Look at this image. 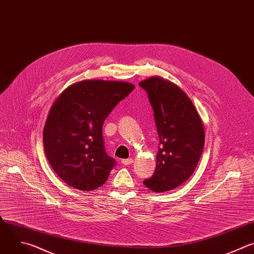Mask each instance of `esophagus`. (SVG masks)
<instances>
[{"mask_svg":"<svg viewBox=\"0 0 254 254\" xmlns=\"http://www.w3.org/2000/svg\"><path fill=\"white\" fill-rule=\"evenodd\" d=\"M122 164H124V165H131L132 163H133V159H131V158H128V159H123L122 161Z\"/></svg>","mask_w":254,"mask_h":254,"instance_id":"obj_1","label":"esophagus"}]
</instances>
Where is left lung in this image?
Listing matches in <instances>:
<instances>
[{"label":"left lung","mask_w":254,"mask_h":254,"mask_svg":"<svg viewBox=\"0 0 254 254\" xmlns=\"http://www.w3.org/2000/svg\"><path fill=\"white\" fill-rule=\"evenodd\" d=\"M139 86L148 94L160 142L155 172L143 184L154 192H166L194 172L204 147L203 123L190 98L174 83L154 76Z\"/></svg>","instance_id":"obj_1"}]
</instances>
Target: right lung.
Segmentation results:
<instances>
[{
	"label": "right lung",
	"instance_id": "add662e5",
	"mask_svg": "<svg viewBox=\"0 0 254 254\" xmlns=\"http://www.w3.org/2000/svg\"><path fill=\"white\" fill-rule=\"evenodd\" d=\"M134 89L127 82L84 80L57 98L50 109L43 141L51 167L66 184L90 191L106 182L116 163L105 151L103 123Z\"/></svg>",
	"mask_w": 254,
	"mask_h": 254
}]
</instances>
